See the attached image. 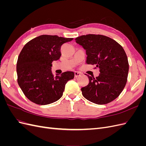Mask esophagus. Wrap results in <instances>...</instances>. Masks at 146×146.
Listing matches in <instances>:
<instances>
[{
  "instance_id": "1",
  "label": "esophagus",
  "mask_w": 146,
  "mask_h": 146,
  "mask_svg": "<svg viewBox=\"0 0 146 146\" xmlns=\"http://www.w3.org/2000/svg\"><path fill=\"white\" fill-rule=\"evenodd\" d=\"M80 75H81V73L78 72H74V76H75V77H76V78H77L79 76H80Z\"/></svg>"
}]
</instances>
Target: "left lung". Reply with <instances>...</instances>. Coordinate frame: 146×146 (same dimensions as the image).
Wrapping results in <instances>:
<instances>
[{
  "label": "left lung",
  "mask_w": 146,
  "mask_h": 146,
  "mask_svg": "<svg viewBox=\"0 0 146 146\" xmlns=\"http://www.w3.org/2000/svg\"><path fill=\"white\" fill-rule=\"evenodd\" d=\"M76 41L86 50V63L100 69L98 77L88 76L89 83L81 89L82 95L98 105L111 102L120 95L127 81L129 65L123 47L101 35H82Z\"/></svg>",
  "instance_id": "left-lung-1"
}]
</instances>
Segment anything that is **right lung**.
Masks as SVG:
<instances>
[{"label": "right lung", "instance_id": "add662e5", "mask_svg": "<svg viewBox=\"0 0 146 146\" xmlns=\"http://www.w3.org/2000/svg\"><path fill=\"white\" fill-rule=\"evenodd\" d=\"M72 39L43 35L24 46L17 61V83L24 95L32 102L47 105L62 97L65 85L74 78V73L67 71L54 76L52 63L60 59L61 46Z\"/></svg>", "mask_w": 146, "mask_h": 146}]
</instances>
